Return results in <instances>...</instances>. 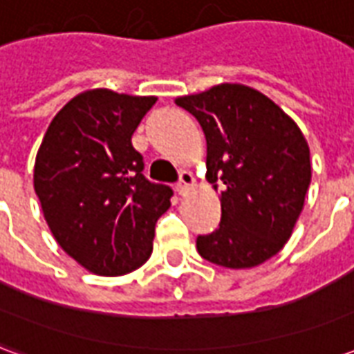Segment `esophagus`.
I'll list each match as a JSON object with an SVG mask.
<instances>
[{"label":"esophagus","instance_id":"34e87169","mask_svg":"<svg viewBox=\"0 0 354 354\" xmlns=\"http://www.w3.org/2000/svg\"><path fill=\"white\" fill-rule=\"evenodd\" d=\"M193 185H195V178H193L192 172H187V170H182L180 172V180H178L176 189L180 195H185V193L192 189Z\"/></svg>","mask_w":354,"mask_h":354}]
</instances>
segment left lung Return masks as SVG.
Wrapping results in <instances>:
<instances>
[{
	"label": "left lung",
	"mask_w": 354,
	"mask_h": 354,
	"mask_svg": "<svg viewBox=\"0 0 354 354\" xmlns=\"http://www.w3.org/2000/svg\"><path fill=\"white\" fill-rule=\"evenodd\" d=\"M207 138V180L222 192L218 230L197 237L205 260L230 269L281 250L311 184L309 146L292 119L256 88L222 83L176 98Z\"/></svg>",
	"instance_id": "8db88e82"
}]
</instances>
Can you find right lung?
I'll return each instance as SVG.
<instances>
[{"label":"right lung","mask_w":354,"mask_h":354,"mask_svg":"<svg viewBox=\"0 0 354 354\" xmlns=\"http://www.w3.org/2000/svg\"><path fill=\"white\" fill-rule=\"evenodd\" d=\"M155 96L108 88L77 94L50 121L35 157L34 189L50 233L91 273L144 266L172 189L149 182L132 134Z\"/></svg>","instance_id":"right-lung-1"}]
</instances>
